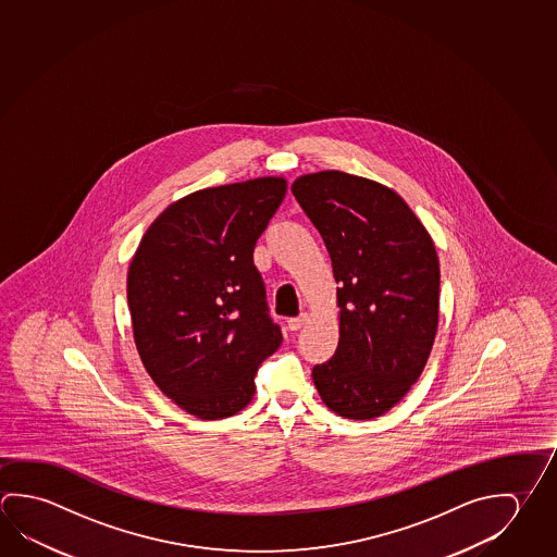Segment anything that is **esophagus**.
Here are the masks:
<instances>
[{"mask_svg": "<svg viewBox=\"0 0 557 557\" xmlns=\"http://www.w3.org/2000/svg\"><path fill=\"white\" fill-rule=\"evenodd\" d=\"M307 321H309V317L302 312L301 317H293V319H289L287 326H289V331H299V329H302V326L307 324Z\"/></svg>", "mask_w": 557, "mask_h": 557, "instance_id": "34e87169", "label": "esophagus"}]
</instances>
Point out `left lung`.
<instances>
[{"label":"left lung","mask_w":557,"mask_h":557,"mask_svg":"<svg viewBox=\"0 0 557 557\" xmlns=\"http://www.w3.org/2000/svg\"><path fill=\"white\" fill-rule=\"evenodd\" d=\"M293 196L321 233L341 283V338L312 368L322 403L370 420L417 383L438 329L440 264L419 216L391 187L338 170L299 176Z\"/></svg>","instance_id":"1"}]
</instances>
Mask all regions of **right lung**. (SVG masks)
<instances>
[{"instance_id":"1","label":"right lung","mask_w":557,"mask_h":557,"mask_svg":"<svg viewBox=\"0 0 557 557\" xmlns=\"http://www.w3.org/2000/svg\"><path fill=\"white\" fill-rule=\"evenodd\" d=\"M285 191V177L268 176L182 197L148 226L128 265L138 356L158 389L197 419L245 409L256 371L282 344L252 255Z\"/></svg>"}]
</instances>
